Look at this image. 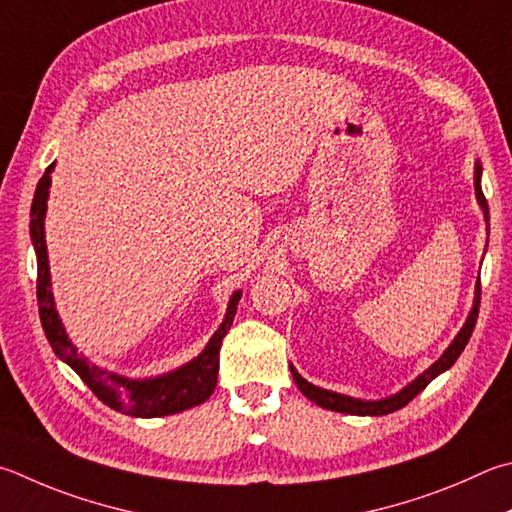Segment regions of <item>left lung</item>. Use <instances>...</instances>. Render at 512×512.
I'll list each match as a JSON object with an SVG mask.
<instances>
[{
    "label": "left lung",
    "instance_id": "1",
    "mask_svg": "<svg viewBox=\"0 0 512 512\" xmlns=\"http://www.w3.org/2000/svg\"><path fill=\"white\" fill-rule=\"evenodd\" d=\"M475 188H477V199H479L481 208H483V217H486V224H488V221H490L488 201H486V197H483V190H481V165L479 163L475 167ZM479 302H481V280L477 282L475 306H472L466 324H463V329L459 331V336L454 338L452 345L445 349L443 356L436 360L430 369L423 371V374L418 376L414 383H410L394 396L383 398V401H358V398L342 396V394H336V392H329V389L315 387L311 383H306V380L291 367L295 385L300 387V392L306 398H309V401H313L315 405H320V407H324V410H331V412H342V414H353V416H383V414L401 410V407L410 403L416 394H421L423 389L430 385L436 376L443 374L445 369H450L454 362H457V358L461 356V351L466 349V345H468L472 331H475V324H477V318H479Z\"/></svg>",
    "mask_w": 512,
    "mask_h": 512
}]
</instances>
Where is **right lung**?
I'll return each instance as SVG.
<instances>
[{"mask_svg":"<svg viewBox=\"0 0 512 512\" xmlns=\"http://www.w3.org/2000/svg\"><path fill=\"white\" fill-rule=\"evenodd\" d=\"M51 170L53 165L46 167L44 176L37 183L33 206H31V239L37 255V309H40V322L46 333V340L53 347L55 356L62 358L73 371L85 380L91 392H94L102 403L109 405L111 410L123 412L138 418H154L167 416L183 410H190L194 405L208 401L210 394L217 387L219 374V349L221 340L230 329L232 318H235L237 304L241 293L237 291L230 297L228 313L215 336L210 338L208 347L201 351V356L194 358L188 365L172 371L159 378L147 380H129L118 374H111L107 369L89 365L87 358H82L71 345L67 333H64L58 311L53 306L51 293V275H49V257H46V241H44V215H46V199H49L51 188Z\"/></svg>","mask_w":512,"mask_h":512,"instance_id":"add662e5","label":"right lung"}]
</instances>
